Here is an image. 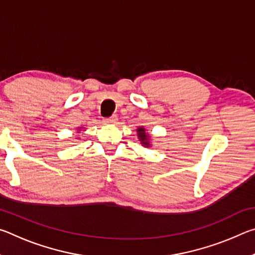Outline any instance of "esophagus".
<instances>
[{
	"mask_svg": "<svg viewBox=\"0 0 255 255\" xmlns=\"http://www.w3.org/2000/svg\"><path fill=\"white\" fill-rule=\"evenodd\" d=\"M117 116H112L110 118H105L103 119V123L105 124H116L117 123Z\"/></svg>",
	"mask_w": 255,
	"mask_h": 255,
	"instance_id": "esophagus-1",
	"label": "esophagus"
}]
</instances>
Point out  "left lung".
<instances>
[{
	"mask_svg": "<svg viewBox=\"0 0 255 255\" xmlns=\"http://www.w3.org/2000/svg\"><path fill=\"white\" fill-rule=\"evenodd\" d=\"M137 136L138 139L140 140V144L145 146V147H149V135L146 132V129L144 127H139L137 129Z\"/></svg>",
	"mask_w": 255,
	"mask_h": 255,
	"instance_id": "obj_1",
	"label": "left lung"
}]
</instances>
